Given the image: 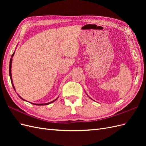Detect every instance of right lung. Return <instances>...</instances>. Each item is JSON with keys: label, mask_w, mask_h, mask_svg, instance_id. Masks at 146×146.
<instances>
[{"label": "right lung", "mask_w": 146, "mask_h": 146, "mask_svg": "<svg viewBox=\"0 0 146 146\" xmlns=\"http://www.w3.org/2000/svg\"><path fill=\"white\" fill-rule=\"evenodd\" d=\"M14 54H15V52L13 53V55H11V59H10V65H9V74H10V79H11V84H12V85H13V88H14V90H15V87H14V85H13V80H12V77H11V63H12V58L13 57V55H14ZM19 98L21 99H23V100H25L24 99H23V98H21V97L19 96ZM58 98H57L55 100H53V101H52V102H48V103H46V104H33V103H31L32 104H33V105H48V104H51V103H52V102H54V101H55L57 99H58Z\"/></svg>", "instance_id": "1"}]
</instances>
